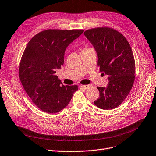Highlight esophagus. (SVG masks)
I'll use <instances>...</instances> for the list:
<instances>
[{
  "label": "esophagus",
  "instance_id": "1",
  "mask_svg": "<svg viewBox=\"0 0 156 156\" xmlns=\"http://www.w3.org/2000/svg\"><path fill=\"white\" fill-rule=\"evenodd\" d=\"M91 87L90 85H82L81 86V88H84V89H88Z\"/></svg>",
  "mask_w": 156,
  "mask_h": 156
}]
</instances>
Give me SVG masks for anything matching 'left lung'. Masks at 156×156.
<instances>
[{"mask_svg":"<svg viewBox=\"0 0 156 156\" xmlns=\"http://www.w3.org/2000/svg\"><path fill=\"white\" fill-rule=\"evenodd\" d=\"M84 34L95 49L100 72L108 76L106 88L97 87L100 96L94 104L102 109L116 108L129 95L134 82L131 47L124 36L113 28H93Z\"/></svg>","mask_w":156,"mask_h":156,"instance_id":"obj_1","label":"left lung"}]
</instances>
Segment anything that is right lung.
I'll list each match as a JSON object with an SVG mask.
<instances>
[{
  "instance_id": "right-lung-1",
  "label": "right lung",
  "mask_w": 156,
  "mask_h": 156,
  "mask_svg": "<svg viewBox=\"0 0 156 156\" xmlns=\"http://www.w3.org/2000/svg\"><path fill=\"white\" fill-rule=\"evenodd\" d=\"M84 32L83 29H47L36 34L25 48L19 77L31 101L41 111L55 113L70 102L78 86H64L56 69L64 64L66 47Z\"/></svg>"
}]
</instances>
